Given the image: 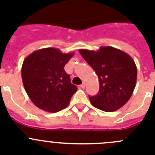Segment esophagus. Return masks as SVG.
<instances>
[{
	"label": "esophagus",
	"instance_id": "obj_1",
	"mask_svg": "<svg viewBox=\"0 0 155 155\" xmlns=\"http://www.w3.org/2000/svg\"><path fill=\"white\" fill-rule=\"evenodd\" d=\"M80 87H81V88H83V89L85 88V87H86V83H83V84H81V85H80Z\"/></svg>",
	"mask_w": 155,
	"mask_h": 155
}]
</instances>
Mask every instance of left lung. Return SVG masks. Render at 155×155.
Here are the masks:
<instances>
[{
  "instance_id": "left-lung-1",
  "label": "left lung",
  "mask_w": 155,
  "mask_h": 155,
  "mask_svg": "<svg viewBox=\"0 0 155 155\" xmlns=\"http://www.w3.org/2000/svg\"><path fill=\"white\" fill-rule=\"evenodd\" d=\"M79 51L99 79L97 95L90 97L93 106L111 112L125 105L137 83V65L131 56L112 47H101L97 51L87 49Z\"/></svg>"
}]
</instances>
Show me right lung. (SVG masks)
<instances>
[{"mask_svg":"<svg viewBox=\"0 0 155 155\" xmlns=\"http://www.w3.org/2000/svg\"><path fill=\"white\" fill-rule=\"evenodd\" d=\"M74 53H62L58 48L37 50L27 56L21 66L25 92L35 105L48 112L66 107L77 87L71 83L64 65Z\"/></svg>","mask_w":155,"mask_h":155,"instance_id":"add662e5","label":"right lung"}]
</instances>
